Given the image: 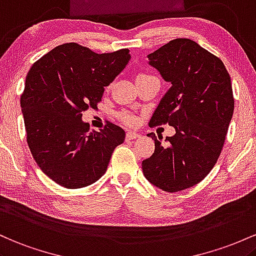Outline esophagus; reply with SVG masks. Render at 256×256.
<instances>
[{
    "label": "esophagus",
    "mask_w": 256,
    "mask_h": 256,
    "mask_svg": "<svg viewBox=\"0 0 256 256\" xmlns=\"http://www.w3.org/2000/svg\"><path fill=\"white\" fill-rule=\"evenodd\" d=\"M127 139H129V140H133V139H136V138H139L140 136L138 133H136V132H130V130H128L127 132Z\"/></svg>",
    "instance_id": "34e87169"
}]
</instances>
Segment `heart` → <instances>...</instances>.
<instances>
[{
	"label": "heart",
	"mask_w": 256,
	"mask_h": 256,
	"mask_svg": "<svg viewBox=\"0 0 256 256\" xmlns=\"http://www.w3.org/2000/svg\"><path fill=\"white\" fill-rule=\"evenodd\" d=\"M142 76H146V74H140L139 77H142ZM118 116H120V118L126 123V124H128V126L136 124V116H134V114H132L129 112H120Z\"/></svg>",
	"instance_id": "b5f03b06"
}]
</instances>
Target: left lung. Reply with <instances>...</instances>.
Wrapping results in <instances>:
<instances>
[{
	"mask_svg": "<svg viewBox=\"0 0 256 256\" xmlns=\"http://www.w3.org/2000/svg\"><path fill=\"white\" fill-rule=\"evenodd\" d=\"M172 87L148 126H173L166 144L154 133V151L142 163L144 175L166 192L197 185L219 158L234 108L231 77L220 58L188 38H175L148 54Z\"/></svg>",
	"mask_w": 256,
	"mask_h": 256,
	"instance_id": "left-lung-1",
	"label": "left lung"
}]
</instances>
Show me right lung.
<instances>
[{
  "instance_id": "1",
  "label": "right lung",
  "mask_w": 256,
  "mask_h": 256,
  "mask_svg": "<svg viewBox=\"0 0 256 256\" xmlns=\"http://www.w3.org/2000/svg\"><path fill=\"white\" fill-rule=\"evenodd\" d=\"M130 59L129 50L98 54L78 43H64L31 66L20 96L26 142L41 170L58 185L81 188L108 169L112 152L124 142L118 126L106 122L90 132L82 111L96 108L104 87Z\"/></svg>"
}]
</instances>
